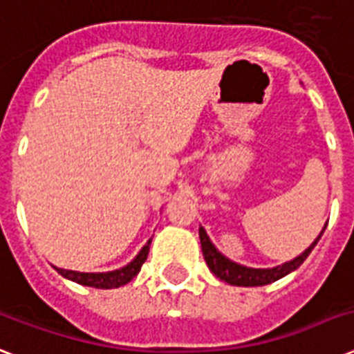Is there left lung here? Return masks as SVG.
<instances>
[{
  "label": "left lung",
  "mask_w": 354,
  "mask_h": 354,
  "mask_svg": "<svg viewBox=\"0 0 354 354\" xmlns=\"http://www.w3.org/2000/svg\"><path fill=\"white\" fill-rule=\"evenodd\" d=\"M327 226V224H325ZM325 227L322 230V233L318 235V239L310 244V246L297 255L296 259H292L288 263L281 264V266H275V268H248V266H242V264H236L233 261H230L227 257H224L218 250L215 248V244L209 241V236L205 233V230L200 226V244H202V253H204V259L209 270L218 277V279L226 281L233 286H263L268 285V283H274V281L285 277L290 272H294L296 268H299L303 264V261L310 255V252L314 250V246L318 244V241L324 235Z\"/></svg>",
  "instance_id": "obj_1"
}]
</instances>
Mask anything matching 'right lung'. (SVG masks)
<instances>
[{"label":"right lung","mask_w":354,"mask_h":354,"mask_svg":"<svg viewBox=\"0 0 354 354\" xmlns=\"http://www.w3.org/2000/svg\"><path fill=\"white\" fill-rule=\"evenodd\" d=\"M150 242H152V239L141 248V252L136 255L132 263H128L127 266H122L119 270H113V272H97V274L91 272V274H88V272H75V270L57 268V266H55V270L62 277H66L69 281H75L79 285L93 286V288H119V286L130 283L139 274V270H141L143 263L149 257Z\"/></svg>","instance_id":"1"}]
</instances>
